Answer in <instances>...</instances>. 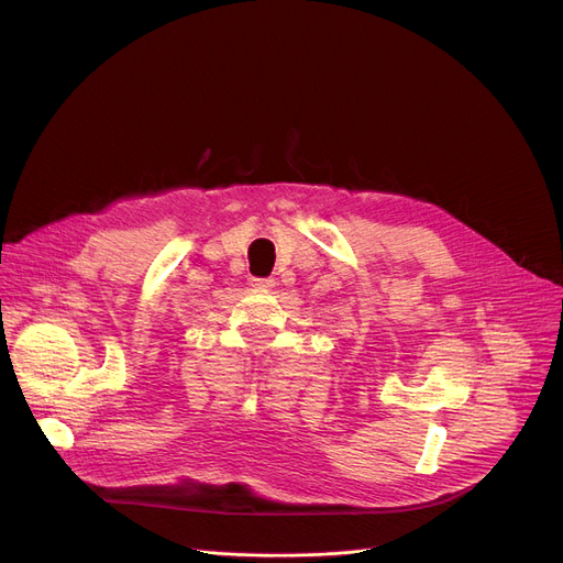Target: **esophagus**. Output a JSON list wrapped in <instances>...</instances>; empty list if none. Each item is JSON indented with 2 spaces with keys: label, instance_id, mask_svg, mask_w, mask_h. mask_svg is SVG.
I'll return each instance as SVG.
<instances>
[{
  "label": "esophagus",
  "instance_id": "1",
  "mask_svg": "<svg viewBox=\"0 0 563 563\" xmlns=\"http://www.w3.org/2000/svg\"><path fill=\"white\" fill-rule=\"evenodd\" d=\"M251 285H255V287H274L276 280L274 278H251Z\"/></svg>",
  "mask_w": 563,
  "mask_h": 563
}]
</instances>
